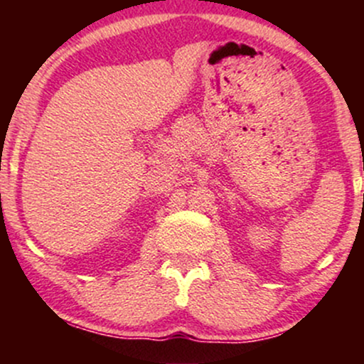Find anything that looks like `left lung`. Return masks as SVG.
<instances>
[{
  "mask_svg": "<svg viewBox=\"0 0 364 364\" xmlns=\"http://www.w3.org/2000/svg\"><path fill=\"white\" fill-rule=\"evenodd\" d=\"M363 196H364V195H363Z\"/></svg>",
  "mask_w": 364,
  "mask_h": 364,
  "instance_id": "1",
  "label": "left lung"
}]
</instances>
